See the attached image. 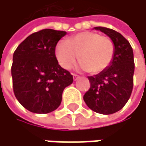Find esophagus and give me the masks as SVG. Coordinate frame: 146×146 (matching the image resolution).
<instances>
[{
    "instance_id": "34e87169",
    "label": "esophagus",
    "mask_w": 146,
    "mask_h": 146,
    "mask_svg": "<svg viewBox=\"0 0 146 146\" xmlns=\"http://www.w3.org/2000/svg\"><path fill=\"white\" fill-rule=\"evenodd\" d=\"M72 78H74V81H76V80L80 78V76L77 75V74H72Z\"/></svg>"
}]
</instances>
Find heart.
Wrapping results in <instances>:
<instances>
[{"mask_svg":"<svg viewBox=\"0 0 146 146\" xmlns=\"http://www.w3.org/2000/svg\"><path fill=\"white\" fill-rule=\"evenodd\" d=\"M115 44L105 36L96 31H83L60 42L55 47V56L59 64L70 69L80 58L79 67L98 74L106 70L114 59Z\"/></svg>","mask_w":146,"mask_h":146,"instance_id":"obj_1","label":"heart"}]
</instances>
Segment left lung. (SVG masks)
<instances>
[{"label": "left lung", "mask_w": 146, "mask_h": 146, "mask_svg": "<svg viewBox=\"0 0 146 146\" xmlns=\"http://www.w3.org/2000/svg\"><path fill=\"white\" fill-rule=\"evenodd\" d=\"M106 34L115 44V55L110 66L94 76H89V91L84 96L86 105L102 115L114 114L128 101L133 86L134 60L129 42L119 32L106 27H94Z\"/></svg>", "instance_id": "left-lung-1"}]
</instances>
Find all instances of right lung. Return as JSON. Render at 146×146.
I'll return each mask as SVG.
<instances>
[{"instance_id":"obj_1","label":"right lung","mask_w":146,"mask_h":146,"mask_svg":"<svg viewBox=\"0 0 146 146\" xmlns=\"http://www.w3.org/2000/svg\"><path fill=\"white\" fill-rule=\"evenodd\" d=\"M66 31L44 29L27 36L13 53V92L20 104L36 114H48L61 103L74 79L55 57V46Z\"/></svg>"}]
</instances>
